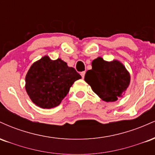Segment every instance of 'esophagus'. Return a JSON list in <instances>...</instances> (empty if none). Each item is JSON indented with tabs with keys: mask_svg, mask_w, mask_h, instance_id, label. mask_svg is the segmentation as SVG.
Returning a JSON list of instances; mask_svg holds the SVG:
<instances>
[{
	"mask_svg": "<svg viewBox=\"0 0 155 155\" xmlns=\"http://www.w3.org/2000/svg\"><path fill=\"white\" fill-rule=\"evenodd\" d=\"M81 77H82L83 79H84V76H85V71L81 72Z\"/></svg>",
	"mask_w": 155,
	"mask_h": 155,
	"instance_id": "esophagus-1",
	"label": "esophagus"
}]
</instances>
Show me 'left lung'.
Wrapping results in <instances>:
<instances>
[{
	"mask_svg": "<svg viewBox=\"0 0 155 155\" xmlns=\"http://www.w3.org/2000/svg\"><path fill=\"white\" fill-rule=\"evenodd\" d=\"M92 68L87 71L84 80L103 101H116L128 87L130 76L117 60L107 62L97 58L92 63Z\"/></svg>",
	"mask_w": 155,
	"mask_h": 155,
	"instance_id": "obj_1",
	"label": "left lung"
}]
</instances>
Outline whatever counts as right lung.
<instances>
[{
  "instance_id": "obj_1",
  "label": "right lung",
  "mask_w": 155,
  "mask_h": 155,
  "mask_svg": "<svg viewBox=\"0 0 155 155\" xmlns=\"http://www.w3.org/2000/svg\"><path fill=\"white\" fill-rule=\"evenodd\" d=\"M81 76L61 59L51 60L44 56L31 65L25 77V89L30 98L43 108L58 106L70 87Z\"/></svg>"
}]
</instances>
